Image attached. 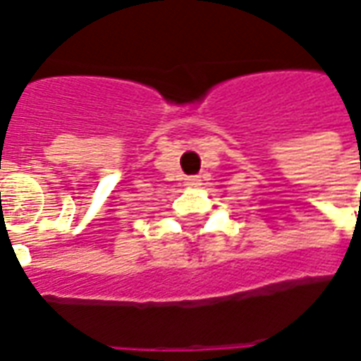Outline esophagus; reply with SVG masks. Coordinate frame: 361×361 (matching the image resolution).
<instances>
[{
    "label": "esophagus",
    "instance_id": "obj_1",
    "mask_svg": "<svg viewBox=\"0 0 361 361\" xmlns=\"http://www.w3.org/2000/svg\"><path fill=\"white\" fill-rule=\"evenodd\" d=\"M185 185H189V188H197V185H201L199 176H189L188 180H185Z\"/></svg>",
    "mask_w": 361,
    "mask_h": 361
}]
</instances>
